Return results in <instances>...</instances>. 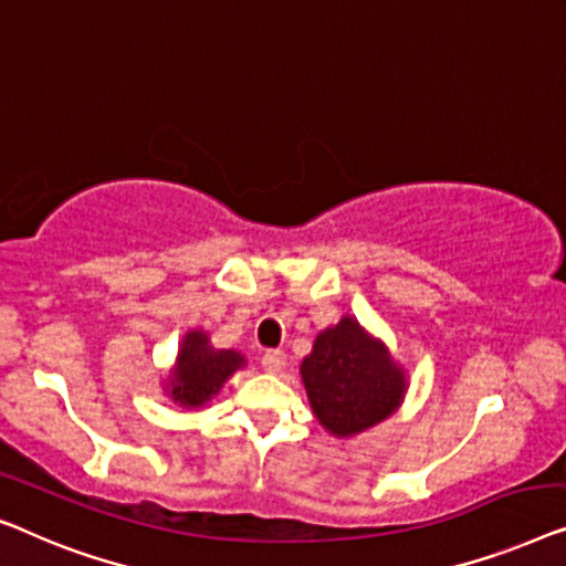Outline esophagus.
<instances>
[{
  "instance_id": "esophagus-1",
  "label": "esophagus",
  "mask_w": 566,
  "mask_h": 566,
  "mask_svg": "<svg viewBox=\"0 0 566 566\" xmlns=\"http://www.w3.org/2000/svg\"><path fill=\"white\" fill-rule=\"evenodd\" d=\"M284 364H286V354L280 352V348H272V352H266L264 359H261V366H264L269 374H280L284 369Z\"/></svg>"
}]
</instances>
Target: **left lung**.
Returning a JSON list of instances; mask_svg holds the SVG:
<instances>
[{
  "label": "left lung",
  "mask_w": 566,
  "mask_h": 566,
  "mask_svg": "<svg viewBox=\"0 0 566 566\" xmlns=\"http://www.w3.org/2000/svg\"><path fill=\"white\" fill-rule=\"evenodd\" d=\"M300 377L317 423L336 439H354L379 426L408 392L405 366L354 315L317 333Z\"/></svg>",
  "instance_id": "8db88e82"
}]
</instances>
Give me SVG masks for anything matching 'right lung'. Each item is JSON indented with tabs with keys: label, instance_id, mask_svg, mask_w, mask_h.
I'll list each match as a JSON object with an SVG mask.
<instances>
[{
	"label": "right lung",
	"instance_id": "right-lung-1",
	"mask_svg": "<svg viewBox=\"0 0 566 566\" xmlns=\"http://www.w3.org/2000/svg\"><path fill=\"white\" fill-rule=\"evenodd\" d=\"M249 364L235 348H214L210 333L189 328L181 338L177 359L161 379V389L177 408L200 410L238 369Z\"/></svg>",
	"mask_w": 566,
	"mask_h": 566
}]
</instances>
